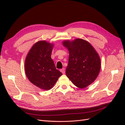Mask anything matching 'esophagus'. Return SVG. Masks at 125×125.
<instances>
[{"instance_id": "obj_1", "label": "esophagus", "mask_w": 125, "mask_h": 125, "mask_svg": "<svg viewBox=\"0 0 125 125\" xmlns=\"http://www.w3.org/2000/svg\"><path fill=\"white\" fill-rule=\"evenodd\" d=\"M60 71H61L63 74H64V73H65V68H62V69H60Z\"/></svg>"}]
</instances>
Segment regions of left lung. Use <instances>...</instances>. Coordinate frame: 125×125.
<instances>
[{
	"label": "left lung",
	"mask_w": 125,
	"mask_h": 125,
	"mask_svg": "<svg viewBox=\"0 0 125 125\" xmlns=\"http://www.w3.org/2000/svg\"><path fill=\"white\" fill-rule=\"evenodd\" d=\"M62 43L69 53L67 77L78 88H85L95 80L100 73L99 54L91 44L81 39L65 40Z\"/></svg>",
	"instance_id": "8db88e82"
}]
</instances>
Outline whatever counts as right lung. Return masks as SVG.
Instances as JSON below:
<instances>
[{"mask_svg": "<svg viewBox=\"0 0 125 125\" xmlns=\"http://www.w3.org/2000/svg\"><path fill=\"white\" fill-rule=\"evenodd\" d=\"M54 44L40 41L34 44L26 57L24 70L32 84L44 90L51 89L62 74L56 69L51 54Z\"/></svg>", "mask_w": 125, "mask_h": 125, "instance_id": "add662e5", "label": "right lung"}]
</instances>
